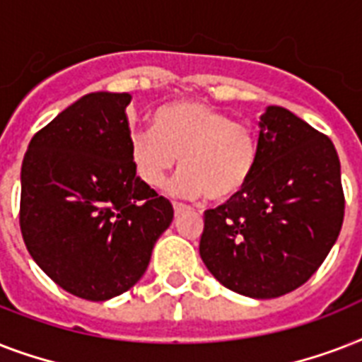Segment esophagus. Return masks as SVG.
<instances>
[{"label":"esophagus","instance_id":"34e87169","mask_svg":"<svg viewBox=\"0 0 362 362\" xmlns=\"http://www.w3.org/2000/svg\"><path fill=\"white\" fill-rule=\"evenodd\" d=\"M173 209H175V214L178 216V214H182L184 210H187V206L182 203H173Z\"/></svg>","mask_w":362,"mask_h":362}]
</instances>
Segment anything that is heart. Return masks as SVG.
Returning <instances> with one entry per match:
<instances>
[{"instance_id": "1", "label": "heart", "mask_w": 362, "mask_h": 362, "mask_svg": "<svg viewBox=\"0 0 362 362\" xmlns=\"http://www.w3.org/2000/svg\"><path fill=\"white\" fill-rule=\"evenodd\" d=\"M129 156L142 184L159 187L173 167L180 173L169 192L187 199L227 201L244 189L257 165L255 131L203 101L159 107L152 129L131 136ZM181 159L178 160L177 158Z\"/></svg>"}]
</instances>
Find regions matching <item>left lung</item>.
I'll return each mask as SVG.
<instances>
[{"label":"left lung","mask_w":362,"mask_h":362,"mask_svg":"<svg viewBox=\"0 0 362 362\" xmlns=\"http://www.w3.org/2000/svg\"><path fill=\"white\" fill-rule=\"evenodd\" d=\"M259 129L252 178L204 212L199 253L227 289L274 298L320 269L340 235L346 201L329 136L284 107H267Z\"/></svg>","instance_id":"obj_1"}]
</instances>
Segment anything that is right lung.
<instances>
[{"label": "right lung", "instance_id": "add662e5", "mask_svg": "<svg viewBox=\"0 0 362 362\" xmlns=\"http://www.w3.org/2000/svg\"><path fill=\"white\" fill-rule=\"evenodd\" d=\"M129 93H88L30 141L20 173V231L62 289L109 300L146 272L173 204L131 163Z\"/></svg>", "mask_w": 362, "mask_h": 362}]
</instances>
